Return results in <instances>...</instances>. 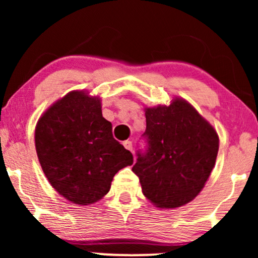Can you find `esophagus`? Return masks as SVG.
Here are the masks:
<instances>
[{
    "label": "esophagus",
    "instance_id": "1",
    "mask_svg": "<svg viewBox=\"0 0 258 258\" xmlns=\"http://www.w3.org/2000/svg\"><path fill=\"white\" fill-rule=\"evenodd\" d=\"M123 146H124L126 150L133 151V142H132V141H124V142H123Z\"/></svg>",
    "mask_w": 258,
    "mask_h": 258
}]
</instances>
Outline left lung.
<instances>
[{"label":"left lung","mask_w":258,"mask_h":258,"mask_svg":"<svg viewBox=\"0 0 258 258\" xmlns=\"http://www.w3.org/2000/svg\"><path fill=\"white\" fill-rule=\"evenodd\" d=\"M147 147L133 171L143 195L158 208L189 203L203 189L216 162V130L182 98L146 109Z\"/></svg>","instance_id":"8db88e82"}]
</instances>
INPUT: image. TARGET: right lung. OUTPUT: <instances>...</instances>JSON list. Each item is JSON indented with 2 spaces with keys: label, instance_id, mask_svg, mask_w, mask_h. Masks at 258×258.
Wrapping results in <instances>:
<instances>
[{
  "label": "right lung",
  "instance_id": "right-lung-1",
  "mask_svg": "<svg viewBox=\"0 0 258 258\" xmlns=\"http://www.w3.org/2000/svg\"><path fill=\"white\" fill-rule=\"evenodd\" d=\"M35 147L45 177L70 202L87 206L110 190L133 155L112 136L101 100L72 91L51 105L35 129Z\"/></svg>",
  "mask_w": 258,
  "mask_h": 258
}]
</instances>
